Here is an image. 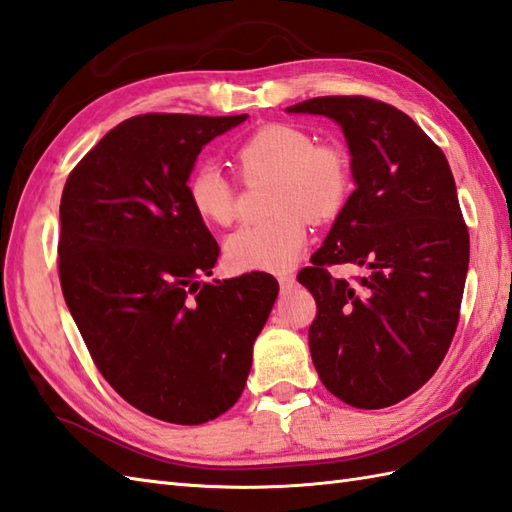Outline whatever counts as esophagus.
Masks as SVG:
<instances>
[{"label": "esophagus", "instance_id": "1", "mask_svg": "<svg viewBox=\"0 0 512 512\" xmlns=\"http://www.w3.org/2000/svg\"><path fill=\"white\" fill-rule=\"evenodd\" d=\"M279 286H281V290H290L292 288V284H295V275H292V273H281L279 277Z\"/></svg>", "mask_w": 512, "mask_h": 512}]
</instances>
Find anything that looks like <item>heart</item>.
I'll list each match as a JSON object with an SVG mask.
<instances>
[{
	"mask_svg": "<svg viewBox=\"0 0 512 512\" xmlns=\"http://www.w3.org/2000/svg\"><path fill=\"white\" fill-rule=\"evenodd\" d=\"M235 167L246 182L270 178L262 222L228 235L226 264L237 273H284L308 244V216L314 224L339 217L352 193V165L336 143H317L306 129L270 123L235 149ZM187 198L204 222H233L237 189L215 165H202L187 180Z\"/></svg>",
	"mask_w": 512,
	"mask_h": 512,
	"instance_id": "b5f03b06",
	"label": "heart"
}]
</instances>
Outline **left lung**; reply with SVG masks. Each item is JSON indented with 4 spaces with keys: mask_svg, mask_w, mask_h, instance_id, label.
Instances as JSON below:
<instances>
[{
    "mask_svg": "<svg viewBox=\"0 0 512 512\" xmlns=\"http://www.w3.org/2000/svg\"><path fill=\"white\" fill-rule=\"evenodd\" d=\"M341 125L356 189L312 266L297 275L317 301L308 343L321 383L356 409L405 400L436 374L460 319L469 228L442 149L394 105L317 96L288 107ZM365 265L356 285L328 265Z\"/></svg>",
    "mask_w": 512,
    "mask_h": 512,
    "instance_id": "8db88e82",
    "label": "left lung"
}]
</instances>
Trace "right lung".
<instances>
[{
    "instance_id": "add662e5",
    "label": "right lung",
    "mask_w": 512,
    "mask_h": 512,
    "mask_svg": "<svg viewBox=\"0 0 512 512\" xmlns=\"http://www.w3.org/2000/svg\"><path fill=\"white\" fill-rule=\"evenodd\" d=\"M239 116L140 114L107 132L61 195L59 277L94 365L151 418L202 424L242 396L279 284L215 279L220 246L187 180Z\"/></svg>"
}]
</instances>
